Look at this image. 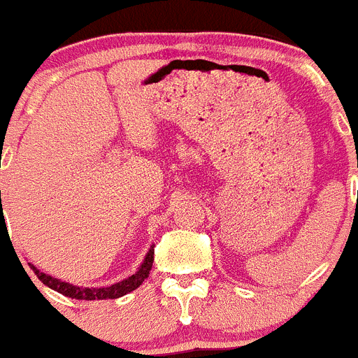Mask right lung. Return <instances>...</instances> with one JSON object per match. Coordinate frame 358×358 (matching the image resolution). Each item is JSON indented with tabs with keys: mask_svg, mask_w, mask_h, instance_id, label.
I'll return each mask as SVG.
<instances>
[{
	"mask_svg": "<svg viewBox=\"0 0 358 358\" xmlns=\"http://www.w3.org/2000/svg\"><path fill=\"white\" fill-rule=\"evenodd\" d=\"M152 262H154V245H150L147 256H145L143 262H141V265L138 267V271H136L132 276L125 278V280L118 281V283H115V285H110V287H78V285H73V283H68V281L57 280V278L50 276V274H46V273H41L36 265L30 264V268L37 274V278L43 281L44 285L50 287V289H53V290H57V292H61L62 296H68V297H71V299L98 301V299H116V297H122V296H125V294H129V292H132V290L138 289V287H140L141 283L147 280L148 274H150Z\"/></svg>",
	"mask_w": 358,
	"mask_h": 358,
	"instance_id": "right-lung-1",
	"label": "right lung"
}]
</instances>
